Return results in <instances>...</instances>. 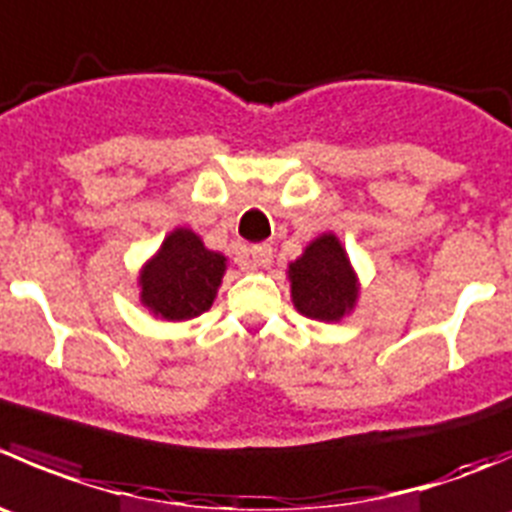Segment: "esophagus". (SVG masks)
<instances>
[{
    "label": "esophagus",
    "instance_id": "34e87169",
    "mask_svg": "<svg viewBox=\"0 0 512 512\" xmlns=\"http://www.w3.org/2000/svg\"><path fill=\"white\" fill-rule=\"evenodd\" d=\"M247 257H250L252 267H262V270H265V267L272 265V247L270 245H255Z\"/></svg>",
    "mask_w": 512,
    "mask_h": 512
}]
</instances>
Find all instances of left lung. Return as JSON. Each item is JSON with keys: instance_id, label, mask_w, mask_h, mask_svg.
Here are the masks:
<instances>
[{"instance_id": "1", "label": "left lung", "mask_w": 512, "mask_h": 512, "mask_svg": "<svg viewBox=\"0 0 512 512\" xmlns=\"http://www.w3.org/2000/svg\"><path fill=\"white\" fill-rule=\"evenodd\" d=\"M290 292L297 312L310 320L337 322L355 307L357 275L335 235H320L290 262Z\"/></svg>"}]
</instances>
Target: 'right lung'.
Masks as SVG:
<instances>
[{
	"label": "right lung",
	"mask_w": 512,
	"mask_h": 512,
	"mask_svg": "<svg viewBox=\"0 0 512 512\" xmlns=\"http://www.w3.org/2000/svg\"><path fill=\"white\" fill-rule=\"evenodd\" d=\"M227 260L187 227L165 237L140 272V300L162 320H192L212 307Z\"/></svg>",
	"instance_id": "obj_1"
}]
</instances>
